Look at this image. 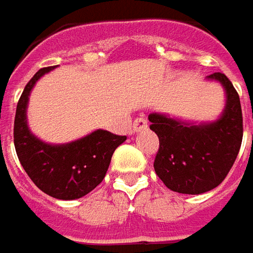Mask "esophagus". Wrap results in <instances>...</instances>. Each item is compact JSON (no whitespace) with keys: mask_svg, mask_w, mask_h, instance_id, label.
<instances>
[{"mask_svg":"<svg viewBox=\"0 0 253 253\" xmlns=\"http://www.w3.org/2000/svg\"><path fill=\"white\" fill-rule=\"evenodd\" d=\"M147 128V120L146 118H143V117H139L136 118L133 124H132V130L133 132H139V130L142 129H146Z\"/></svg>","mask_w":253,"mask_h":253,"instance_id":"esophagus-1","label":"esophagus"}]
</instances>
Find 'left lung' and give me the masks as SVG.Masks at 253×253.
<instances>
[{
    "instance_id": "8db88e82",
    "label": "left lung",
    "mask_w": 253,
    "mask_h": 253,
    "mask_svg": "<svg viewBox=\"0 0 253 253\" xmlns=\"http://www.w3.org/2000/svg\"><path fill=\"white\" fill-rule=\"evenodd\" d=\"M208 79L220 82L225 90L224 111L217 121L194 125L164 114L149 115L150 129L160 140L154 171L178 194L199 195L220 185L241 147L240 96L224 74L214 72Z\"/></svg>"
}]
</instances>
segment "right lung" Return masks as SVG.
<instances>
[{"instance_id": "obj_1", "label": "right lung", "mask_w": 253, "mask_h": 253, "mask_svg": "<svg viewBox=\"0 0 253 253\" xmlns=\"http://www.w3.org/2000/svg\"><path fill=\"white\" fill-rule=\"evenodd\" d=\"M54 68H42L25 86L16 106L13 143L22 167L40 191L55 199L74 201L91 192L103 181L114 150L126 136L97 129L65 145H48L36 138L26 120L29 94L36 82Z\"/></svg>"}]
</instances>
